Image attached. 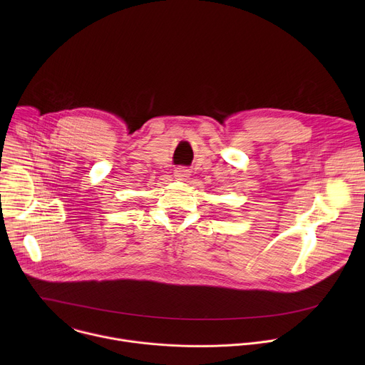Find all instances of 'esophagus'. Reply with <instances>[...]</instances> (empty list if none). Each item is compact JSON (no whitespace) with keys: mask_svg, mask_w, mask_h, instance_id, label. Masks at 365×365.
Segmentation results:
<instances>
[{"mask_svg":"<svg viewBox=\"0 0 365 365\" xmlns=\"http://www.w3.org/2000/svg\"><path fill=\"white\" fill-rule=\"evenodd\" d=\"M189 175H190V170L187 168H176L175 169V178L178 180H185L189 178Z\"/></svg>","mask_w":365,"mask_h":365,"instance_id":"34e87169","label":"esophagus"}]
</instances>
